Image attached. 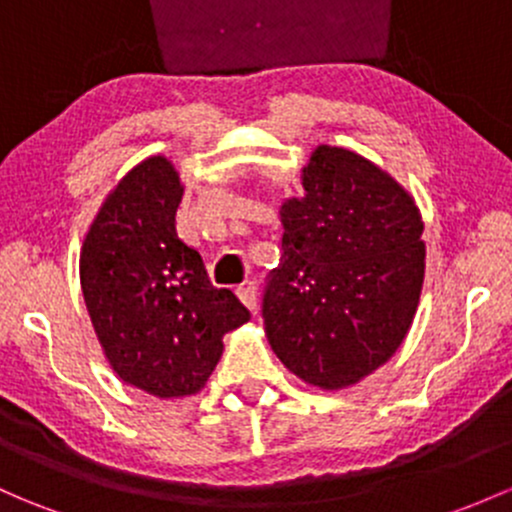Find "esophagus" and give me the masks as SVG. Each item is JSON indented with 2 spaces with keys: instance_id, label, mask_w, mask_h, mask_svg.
Instances as JSON below:
<instances>
[{
  "instance_id": "esophagus-1",
  "label": "esophagus",
  "mask_w": 512,
  "mask_h": 512,
  "mask_svg": "<svg viewBox=\"0 0 512 512\" xmlns=\"http://www.w3.org/2000/svg\"><path fill=\"white\" fill-rule=\"evenodd\" d=\"M235 294H238V299L247 306V309L255 311V306H257V289H255V284H252V282L240 284V287L235 289Z\"/></svg>"
}]
</instances>
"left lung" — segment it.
<instances>
[{"instance_id": "left-lung-1", "label": "left lung", "mask_w": 512, "mask_h": 512, "mask_svg": "<svg viewBox=\"0 0 512 512\" xmlns=\"http://www.w3.org/2000/svg\"><path fill=\"white\" fill-rule=\"evenodd\" d=\"M301 181L304 196L279 211L282 260L262 319L297 378L338 390L405 341L424 282V223L405 188L348 149L316 147Z\"/></svg>"}]
</instances>
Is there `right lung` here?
I'll return each mask as SVG.
<instances>
[{
	"label": "right lung",
	"mask_w": 512,
	"mask_h": 512,
	"mask_svg": "<svg viewBox=\"0 0 512 512\" xmlns=\"http://www.w3.org/2000/svg\"><path fill=\"white\" fill-rule=\"evenodd\" d=\"M181 196L174 164L144 159L105 198L80 250V287L105 358L154 397L196 395L225 333L250 319L176 233Z\"/></svg>",
	"instance_id": "add662e5"
}]
</instances>
